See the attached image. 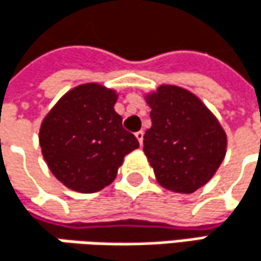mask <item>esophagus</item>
<instances>
[{"mask_svg":"<svg viewBox=\"0 0 261 261\" xmlns=\"http://www.w3.org/2000/svg\"><path fill=\"white\" fill-rule=\"evenodd\" d=\"M143 134H145V133H143V131H142V130L137 131V133L134 134V136H136V139L139 140V143H140V145L143 143Z\"/></svg>","mask_w":261,"mask_h":261,"instance_id":"esophagus-1","label":"esophagus"}]
</instances>
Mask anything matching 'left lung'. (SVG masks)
<instances>
[{"label": "left lung", "instance_id": "obj_1", "mask_svg": "<svg viewBox=\"0 0 261 261\" xmlns=\"http://www.w3.org/2000/svg\"><path fill=\"white\" fill-rule=\"evenodd\" d=\"M151 128L143 151L163 187L193 193L208 181L225 157L227 136L210 110L190 92L160 86L148 96Z\"/></svg>", "mask_w": 261, "mask_h": 261}]
</instances>
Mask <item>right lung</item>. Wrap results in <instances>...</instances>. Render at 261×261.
<instances>
[{"mask_svg": "<svg viewBox=\"0 0 261 261\" xmlns=\"http://www.w3.org/2000/svg\"><path fill=\"white\" fill-rule=\"evenodd\" d=\"M116 93L99 84L69 90L42 122L39 142L54 177L66 187L93 193L115 180L139 142L115 112Z\"/></svg>", "mask_w": 261, "mask_h": 261, "instance_id": "obj_1", "label": "right lung"}]
</instances>
